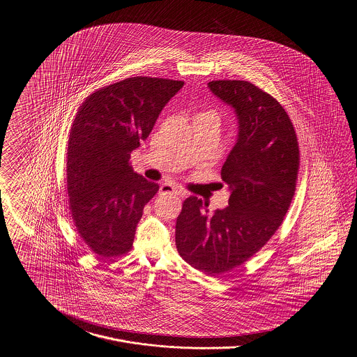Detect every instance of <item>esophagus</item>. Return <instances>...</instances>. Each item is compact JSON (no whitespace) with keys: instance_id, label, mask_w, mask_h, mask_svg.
Instances as JSON below:
<instances>
[{"instance_id":"esophagus-1","label":"esophagus","mask_w":357,"mask_h":357,"mask_svg":"<svg viewBox=\"0 0 357 357\" xmlns=\"http://www.w3.org/2000/svg\"><path fill=\"white\" fill-rule=\"evenodd\" d=\"M159 194L165 195V194H174V195H183L182 190L179 187L174 186L171 183H163L159 188Z\"/></svg>"}]
</instances>
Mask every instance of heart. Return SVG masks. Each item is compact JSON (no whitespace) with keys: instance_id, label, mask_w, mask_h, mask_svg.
<instances>
[{"instance_id":"b5f03b06","label":"heart","mask_w":357,"mask_h":357,"mask_svg":"<svg viewBox=\"0 0 357 357\" xmlns=\"http://www.w3.org/2000/svg\"><path fill=\"white\" fill-rule=\"evenodd\" d=\"M208 114H211V112H208Z\"/></svg>"}]
</instances>
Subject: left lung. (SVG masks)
Here are the masks:
<instances>
[{"mask_svg":"<svg viewBox=\"0 0 357 357\" xmlns=\"http://www.w3.org/2000/svg\"><path fill=\"white\" fill-rule=\"evenodd\" d=\"M208 88L237 114V143L221 170L231 194L229 206L213 214L188 197L175 243L188 265L220 275L253 257L281 226L296 191L300 149L287 111L268 92L245 80H214Z\"/></svg>","mask_w":357,"mask_h":357,"instance_id":"1","label":"left lung"}]
</instances>
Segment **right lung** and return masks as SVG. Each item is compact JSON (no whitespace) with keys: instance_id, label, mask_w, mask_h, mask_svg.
<instances>
[{"instance_id":"1","label":"right lung","mask_w":357,"mask_h":357,"mask_svg":"<svg viewBox=\"0 0 357 357\" xmlns=\"http://www.w3.org/2000/svg\"><path fill=\"white\" fill-rule=\"evenodd\" d=\"M183 82L136 76L102 86L79 107L69 132L67 187L77 234L95 255L132 249L143 208L159 185L128 160Z\"/></svg>"}]
</instances>
